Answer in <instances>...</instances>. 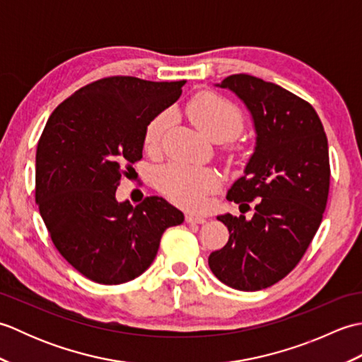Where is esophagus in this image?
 Masks as SVG:
<instances>
[{
  "label": "esophagus",
  "instance_id": "obj_1",
  "mask_svg": "<svg viewBox=\"0 0 362 362\" xmlns=\"http://www.w3.org/2000/svg\"><path fill=\"white\" fill-rule=\"evenodd\" d=\"M185 221L189 222V224H204L206 221L205 216H199V214H193V213H188L185 216Z\"/></svg>",
  "mask_w": 362,
  "mask_h": 362
}]
</instances>
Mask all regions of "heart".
<instances>
[{"label": "heart", "mask_w": 362, "mask_h": 362, "mask_svg": "<svg viewBox=\"0 0 362 362\" xmlns=\"http://www.w3.org/2000/svg\"><path fill=\"white\" fill-rule=\"evenodd\" d=\"M189 121L213 141H224L240 132L243 117L236 107L211 91H202L187 105ZM168 117L158 115L144 130V148H158L166 127ZM219 175L211 168L174 163L163 168L158 174V187L163 194L177 205L189 210H201L206 205V196L219 187Z\"/></svg>", "instance_id": "heart-1"}]
</instances>
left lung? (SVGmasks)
<instances>
[{"instance_id":"8db88e82","label":"left lung","mask_w":362,"mask_h":362,"mask_svg":"<svg viewBox=\"0 0 362 362\" xmlns=\"http://www.w3.org/2000/svg\"><path fill=\"white\" fill-rule=\"evenodd\" d=\"M214 86L232 91L250 113L255 148L227 199L240 211L255 201V211L219 214L230 236L209 266L230 288L259 291L297 266L317 232L329 188L328 141L313 105L276 83L232 74Z\"/></svg>"}]
</instances>
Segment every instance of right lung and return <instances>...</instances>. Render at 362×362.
<instances>
[{
	"mask_svg": "<svg viewBox=\"0 0 362 362\" xmlns=\"http://www.w3.org/2000/svg\"><path fill=\"white\" fill-rule=\"evenodd\" d=\"M187 81L130 76L96 81L65 99L43 129L35 156V201L68 263L101 284L136 279L161 235L185 219L163 197L117 201L122 168L143 157L144 130L173 105Z\"/></svg>",
	"mask_w": 362,
	"mask_h": 362,
	"instance_id": "obj_1",
	"label": "right lung"
}]
</instances>
